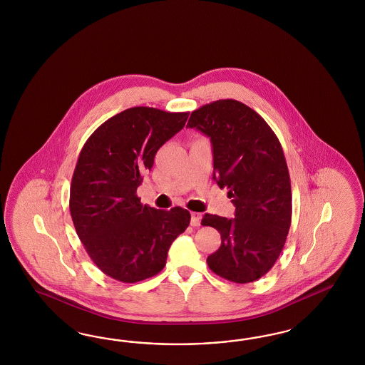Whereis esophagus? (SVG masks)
Returning a JSON list of instances; mask_svg holds the SVG:
<instances>
[{"label":"esophagus","instance_id":"esophagus-1","mask_svg":"<svg viewBox=\"0 0 365 365\" xmlns=\"http://www.w3.org/2000/svg\"><path fill=\"white\" fill-rule=\"evenodd\" d=\"M200 220H202V214L199 212H191V226H200Z\"/></svg>","mask_w":365,"mask_h":365}]
</instances>
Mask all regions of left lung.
<instances>
[{"mask_svg":"<svg viewBox=\"0 0 365 365\" xmlns=\"http://www.w3.org/2000/svg\"><path fill=\"white\" fill-rule=\"evenodd\" d=\"M187 127L207 135L214 174L229 188L235 218L206 214L203 226L221 234V247L207 257L218 276L237 284L257 281L276 264L292 222V187L276 133L237 100L212 101L192 110Z\"/></svg>","mask_w":365,"mask_h":365,"instance_id":"left-lung-1","label":"left lung"}]
</instances>
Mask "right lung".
Wrapping results in <instances>:
<instances>
[{
  "label": "right lung",
  "mask_w": 365,
  "mask_h": 365,
  "mask_svg": "<svg viewBox=\"0 0 365 365\" xmlns=\"http://www.w3.org/2000/svg\"><path fill=\"white\" fill-rule=\"evenodd\" d=\"M187 118L188 112L128 108L98 127L80 151L69 211L93 264L116 281L133 284L158 274L171 243L190 225L186 209L156 210L136 195L156 151Z\"/></svg>",
  "instance_id": "add662e5"
}]
</instances>
